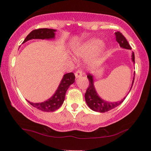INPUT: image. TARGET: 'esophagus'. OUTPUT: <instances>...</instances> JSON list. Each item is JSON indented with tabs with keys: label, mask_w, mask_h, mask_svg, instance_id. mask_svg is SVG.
I'll list each match as a JSON object with an SVG mask.
<instances>
[{
	"label": "esophagus",
	"mask_w": 151,
	"mask_h": 151,
	"mask_svg": "<svg viewBox=\"0 0 151 151\" xmlns=\"http://www.w3.org/2000/svg\"><path fill=\"white\" fill-rule=\"evenodd\" d=\"M75 76L77 78L81 77V76H82V71H80V70H78V71L75 73Z\"/></svg>",
	"instance_id": "esophagus-1"
}]
</instances>
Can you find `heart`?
I'll list each match as a JSON object with an SVG mask.
<instances>
[{
    "mask_svg": "<svg viewBox=\"0 0 151 151\" xmlns=\"http://www.w3.org/2000/svg\"><path fill=\"white\" fill-rule=\"evenodd\" d=\"M102 45V40L98 38H92L76 47L74 52L78 56L86 57L98 51Z\"/></svg>",
    "mask_w": 151,
    "mask_h": 151,
    "instance_id": "heart-1",
    "label": "heart"
}]
</instances>
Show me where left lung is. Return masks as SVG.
Listing matches in <instances>:
<instances>
[{"mask_svg": "<svg viewBox=\"0 0 151 151\" xmlns=\"http://www.w3.org/2000/svg\"><path fill=\"white\" fill-rule=\"evenodd\" d=\"M115 38H116V41L119 43L121 47H123V48L127 49H131V47L129 45L127 39H126L125 37L123 36L122 33L119 32H115ZM132 60H133V63H135V55H134V53H132ZM87 78L88 79V81H89V85H88V87L87 88V89H86L85 96H85V100L86 103H87L88 106H89V108L91 109H92L93 111L100 113L107 112V111L116 108L117 106H118L119 105L122 104V103L123 102V101L124 100L126 97L123 99V100L116 102H109L102 100V99L98 96L97 92L96 91V90H95L93 81V76L91 75L90 73H88L87 75ZM134 80H135V78H133L132 86H133Z\"/></svg>", "mask_w": 151, "mask_h": 151, "instance_id": "obj_1", "label": "left lung"}]
</instances>
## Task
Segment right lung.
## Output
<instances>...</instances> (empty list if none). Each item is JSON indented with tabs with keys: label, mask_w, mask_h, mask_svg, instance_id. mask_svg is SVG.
<instances>
[{
	"label": "right lung",
	"mask_w": 151,
	"mask_h": 151,
	"mask_svg": "<svg viewBox=\"0 0 151 151\" xmlns=\"http://www.w3.org/2000/svg\"><path fill=\"white\" fill-rule=\"evenodd\" d=\"M55 30L52 29H38L33 30L27 35L23 42L32 39H51L55 36ZM75 82V75L73 73H68L64 75L63 80L60 84L55 93L48 100L41 103H33L27 102L35 108L45 112H53L61 106L65 98V93L68 88Z\"/></svg>",
	"instance_id": "add662e5"
}]
</instances>
